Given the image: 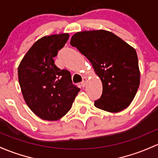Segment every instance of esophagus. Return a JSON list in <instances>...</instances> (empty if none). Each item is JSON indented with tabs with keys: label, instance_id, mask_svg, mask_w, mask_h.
<instances>
[{
	"label": "esophagus",
	"instance_id": "1",
	"mask_svg": "<svg viewBox=\"0 0 158 158\" xmlns=\"http://www.w3.org/2000/svg\"><path fill=\"white\" fill-rule=\"evenodd\" d=\"M86 82H87V78L83 77L82 78V82H81V85H82V87H85V85H86Z\"/></svg>",
	"mask_w": 158,
	"mask_h": 158
}]
</instances>
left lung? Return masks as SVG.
<instances>
[{"label": "left lung", "instance_id": "obj_1", "mask_svg": "<svg viewBox=\"0 0 158 158\" xmlns=\"http://www.w3.org/2000/svg\"><path fill=\"white\" fill-rule=\"evenodd\" d=\"M70 44L90 61L102 82V94L95 101V107L109 112L128 108L140 85L135 49L104 30L78 32L72 36Z\"/></svg>", "mask_w": 158, "mask_h": 158}]
</instances>
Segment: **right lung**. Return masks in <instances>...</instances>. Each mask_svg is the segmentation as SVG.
<instances>
[{"mask_svg": "<svg viewBox=\"0 0 158 158\" xmlns=\"http://www.w3.org/2000/svg\"><path fill=\"white\" fill-rule=\"evenodd\" d=\"M68 33L46 36L30 47L18 66V79L23 98L35 114L55 121L72 107L80 89L73 84L68 70L54 64L53 57L67 42Z\"/></svg>", "mask_w": 158, "mask_h": 158, "instance_id": "1", "label": "right lung"}]
</instances>
